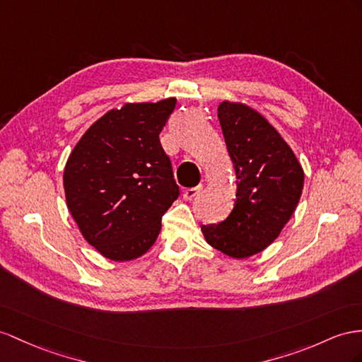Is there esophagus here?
Masks as SVG:
<instances>
[{"label":"esophagus","mask_w":362,"mask_h":362,"mask_svg":"<svg viewBox=\"0 0 362 362\" xmlns=\"http://www.w3.org/2000/svg\"><path fill=\"white\" fill-rule=\"evenodd\" d=\"M200 189H202V185H199V187H194V188H187L183 191V199L185 200H192L200 192Z\"/></svg>","instance_id":"esophagus-1"}]
</instances>
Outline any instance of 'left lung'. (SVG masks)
<instances>
[{"label":"left lung","instance_id":"1","mask_svg":"<svg viewBox=\"0 0 362 362\" xmlns=\"http://www.w3.org/2000/svg\"><path fill=\"white\" fill-rule=\"evenodd\" d=\"M217 116L235 168L237 199L223 221L203 225L202 233L220 252L247 258L280 235L300 202L304 173L291 146L258 111L225 100Z\"/></svg>","mask_w":362,"mask_h":362}]
</instances>
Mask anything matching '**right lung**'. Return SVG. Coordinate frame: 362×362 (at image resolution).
I'll return each instance as SVG.
<instances>
[{
    "label": "right lung",
    "mask_w": 362,
    "mask_h": 362,
    "mask_svg": "<svg viewBox=\"0 0 362 362\" xmlns=\"http://www.w3.org/2000/svg\"><path fill=\"white\" fill-rule=\"evenodd\" d=\"M175 99L125 104L93 124L64 170V191L81 234L113 262L150 249L180 189L159 134Z\"/></svg>",
    "instance_id": "1"
}]
</instances>
